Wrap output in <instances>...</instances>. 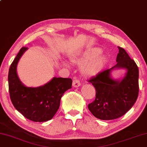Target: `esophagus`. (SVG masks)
Masks as SVG:
<instances>
[{
  "instance_id": "esophagus-1",
  "label": "esophagus",
  "mask_w": 147,
  "mask_h": 147,
  "mask_svg": "<svg viewBox=\"0 0 147 147\" xmlns=\"http://www.w3.org/2000/svg\"><path fill=\"white\" fill-rule=\"evenodd\" d=\"M73 87H74V88H78L79 86H80L81 85V83L80 82V80H78V79H74L73 80Z\"/></svg>"
}]
</instances>
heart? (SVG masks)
<instances>
[{
  "label": "heart",
  "instance_id": "heart-1",
  "mask_svg": "<svg viewBox=\"0 0 147 147\" xmlns=\"http://www.w3.org/2000/svg\"><path fill=\"white\" fill-rule=\"evenodd\" d=\"M101 49L95 48L82 53L80 56L72 59V62L78 66H82L83 74L88 76H93L98 74L105 66L107 57L104 54H99ZM98 56L97 57L96 56ZM65 65H68L67 63L63 62Z\"/></svg>",
  "mask_w": 147,
  "mask_h": 147
}]
</instances>
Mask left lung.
I'll list each match as a JSON object with an SVG mask.
<instances>
[{"mask_svg": "<svg viewBox=\"0 0 147 147\" xmlns=\"http://www.w3.org/2000/svg\"><path fill=\"white\" fill-rule=\"evenodd\" d=\"M118 48L117 64L89 80L95 88L96 94L88 109L101 120L115 119L124 115L133 107L139 95V68L124 49ZM121 68L127 70L125 76L121 80H114L111 77L112 71Z\"/></svg>", "mask_w": 147, "mask_h": 147, "instance_id": "1", "label": "left lung"}]
</instances>
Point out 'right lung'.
<instances>
[{
  "label": "right lung",
  "instance_id": "obj_1",
  "mask_svg": "<svg viewBox=\"0 0 147 147\" xmlns=\"http://www.w3.org/2000/svg\"><path fill=\"white\" fill-rule=\"evenodd\" d=\"M26 47L19 51L8 71V89L14 107L28 119L44 122L52 119L60 105L63 93L71 88V78H53L44 86L26 87L21 82L16 72L17 64Z\"/></svg>",
  "mask_w": 147,
  "mask_h": 147
}]
</instances>
